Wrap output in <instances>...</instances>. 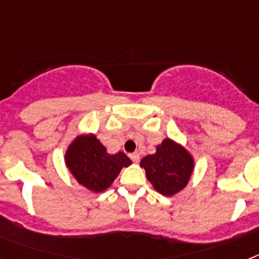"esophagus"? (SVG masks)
I'll use <instances>...</instances> for the list:
<instances>
[{"mask_svg":"<svg viewBox=\"0 0 259 259\" xmlns=\"http://www.w3.org/2000/svg\"><path fill=\"white\" fill-rule=\"evenodd\" d=\"M130 158H132V161H133V162H138V161H140V153L134 152V153L130 154Z\"/></svg>","mask_w":259,"mask_h":259,"instance_id":"1","label":"esophagus"}]
</instances>
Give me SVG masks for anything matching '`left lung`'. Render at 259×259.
Wrapping results in <instances>:
<instances>
[{
	"mask_svg": "<svg viewBox=\"0 0 259 259\" xmlns=\"http://www.w3.org/2000/svg\"><path fill=\"white\" fill-rule=\"evenodd\" d=\"M140 165L145 169L148 180L157 192L173 196L187 187L195 161L184 146L165 138L157 145L156 153L145 156Z\"/></svg>",
	"mask_w": 259,
	"mask_h": 259,
	"instance_id": "left-lung-1",
	"label": "left lung"
}]
</instances>
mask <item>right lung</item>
Here are the masks:
<instances>
[{"mask_svg": "<svg viewBox=\"0 0 259 259\" xmlns=\"http://www.w3.org/2000/svg\"><path fill=\"white\" fill-rule=\"evenodd\" d=\"M66 165L75 180L93 192H103L113 184L122 168L132 164L123 152L107 150L95 134H82L67 148Z\"/></svg>", "mask_w": 259, "mask_h": 259, "instance_id": "obj_1", "label": "right lung"}]
</instances>
